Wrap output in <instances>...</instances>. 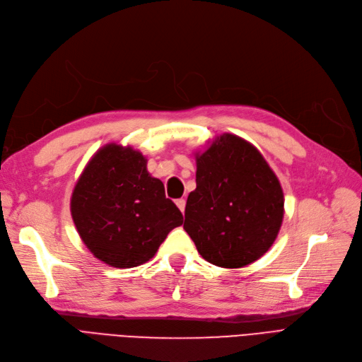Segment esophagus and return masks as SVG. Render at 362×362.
Listing matches in <instances>:
<instances>
[{"mask_svg": "<svg viewBox=\"0 0 362 362\" xmlns=\"http://www.w3.org/2000/svg\"><path fill=\"white\" fill-rule=\"evenodd\" d=\"M175 204H177V206L180 208V211L184 212V209H185V200H184V199H178V200L175 202Z\"/></svg>", "mask_w": 362, "mask_h": 362, "instance_id": "esophagus-1", "label": "esophagus"}]
</instances>
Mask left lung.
Masks as SVG:
<instances>
[{
    "mask_svg": "<svg viewBox=\"0 0 362 362\" xmlns=\"http://www.w3.org/2000/svg\"><path fill=\"white\" fill-rule=\"evenodd\" d=\"M196 190L184 230L211 264L238 269L263 257L284 218V192L266 158L236 135L216 136L196 154Z\"/></svg>",
    "mask_w": 362,
    "mask_h": 362,
    "instance_id": "1",
    "label": "left lung"
}]
</instances>
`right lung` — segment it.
I'll use <instances>...</instances> for the list:
<instances>
[{"label":"right lung","mask_w":362,"mask_h":362,"mask_svg":"<svg viewBox=\"0 0 362 362\" xmlns=\"http://www.w3.org/2000/svg\"><path fill=\"white\" fill-rule=\"evenodd\" d=\"M71 215L89 251L108 266L129 269L154 257L182 214L165 196L147 158L107 144L86 165L71 196Z\"/></svg>","instance_id":"obj_1"}]
</instances>
